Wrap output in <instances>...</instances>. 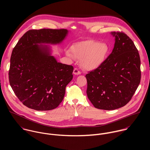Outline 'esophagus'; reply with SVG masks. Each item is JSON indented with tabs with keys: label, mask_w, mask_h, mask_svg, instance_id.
<instances>
[{
	"label": "esophagus",
	"mask_w": 150,
	"mask_h": 150,
	"mask_svg": "<svg viewBox=\"0 0 150 150\" xmlns=\"http://www.w3.org/2000/svg\"><path fill=\"white\" fill-rule=\"evenodd\" d=\"M73 73H74V74L75 75H80V74H81V72H80L78 69H76V68L74 69Z\"/></svg>",
	"instance_id": "1"
}]
</instances>
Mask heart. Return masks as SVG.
<instances>
[{"instance_id": "b5f03b06", "label": "heart", "mask_w": 150, "mask_h": 150, "mask_svg": "<svg viewBox=\"0 0 150 150\" xmlns=\"http://www.w3.org/2000/svg\"><path fill=\"white\" fill-rule=\"evenodd\" d=\"M69 57L81 59V66L86 70L93 71L99 68L105 61L109 52V47L105 43L93 40L81 41L73 45Z\"/></svg>"}]
</instances>
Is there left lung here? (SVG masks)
<instances>
[{"label": "left lung", "instance_id": "1", "mask_svg": "<svg viewBox=\"0 0 150 150\" xmlns=\"http://www.w3.org/2000/svg\"><path fill=\"white\" fill-rule=\"evenodd\" d=\"M114 48L102 65L87 74V94L96 108L111 110L125 105L141 80V60L132 40L123 33L111 32Z\"/></svg>", "mask_w": 150, "mask_h": 150}]
</instances>
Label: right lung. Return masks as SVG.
Returning a JSON list of instances; mask_svg holds the SVG:
<instances>
[{"label": "right lung", "mask_w": 150, "mask_h": 150, "mask_svg": "<svg viewBox=\"0 0 150 150\" xmlns=\"http://www.w3.org/2000/svg\"><path fill=\"white\" fill-rule=\"evenodd\" d=\"M66 29L31 30L13 48L9 71L11 86L28 108L46 111L62 101L74 68L58 62L49 45H60L68 36ZM48 44V45H43Z\"/></svg>", "instance_id": "right-lung-1"}]
</instances>
